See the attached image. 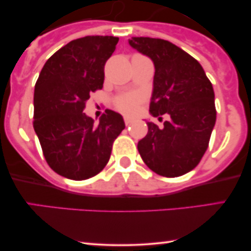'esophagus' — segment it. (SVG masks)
Wrapping results in <instances>:
<instances>
[{
  "instance_id": "obj_1",
  "label": "esophagus",
  "mask_w": 251,
  "mask_h": 251,
  "mask_svg": "<svg viewBox=\"0 0 251 251\" xmlns=\"http://www.w3.org/2000/svg\"><path fill=\"white\" fill-rule=\"evenodd\" d=\"M124 122H125L126 125H131V124L133 123V119H132V118H129V117H125V118H124Z\"/></svg>"
}]
</instances>
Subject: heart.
Listing matches in <instances>:
<instances>
[{
  "mask_svg": "<svg viewBox=\"0 0 251 251\" xmlns=\"http://www.w3.org/2000/svg\"><path fill=\"white\" fill-rule=\"evenodd\" d=\"M140 102V97L138 94H127L117 100V107L125 113H132L138 107Z\"/></svg>",
  "mask_w": 251,
  "mask_h": 251,
  "instance_id": "obj_1",
  "label": "heart"
}]
</instances>
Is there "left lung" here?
Segmentation results:
<instances>
[{
	"mask_svg": "<svg viewBox=\"0 0 251 251\" xmlns=\"http://www.w3.org/2000/svg\"><path fill=\"white\" fill-rule=\"evenodd\" d=\"M128 43L154 65L150 113L170 116L160 128L146 123L148 134L138 143V151L155 174H188L205 153L216 123L211 82L201 63L174 43L152 37H132Z\"/></svg>",
	"mask_w": 251,
	"mask_h": 251,
	"instance_id": "1",
	"label": "left lung"
}]
</instances>
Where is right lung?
<instances>
[{
  "label": "right lung",
  "instance_id": "add662e5",
  "mask_svg": "<svg viewBox=\"0 0 251 251\" xmlns=\"http://www.w3.org/2000/svg\"><path fill=\"white\" fill-rule=\"evenodd\" d=\"M119 39L85 36L63 46L43 66L34 89V129L46 160L56 174L83 180L109 160L125 128L122 114L106 109L96 124L83 113L91 92L102 88L103 66Z\"/></svg>",
  "mask_w": 251,
  "mask_h": 251
}]
</instances>
